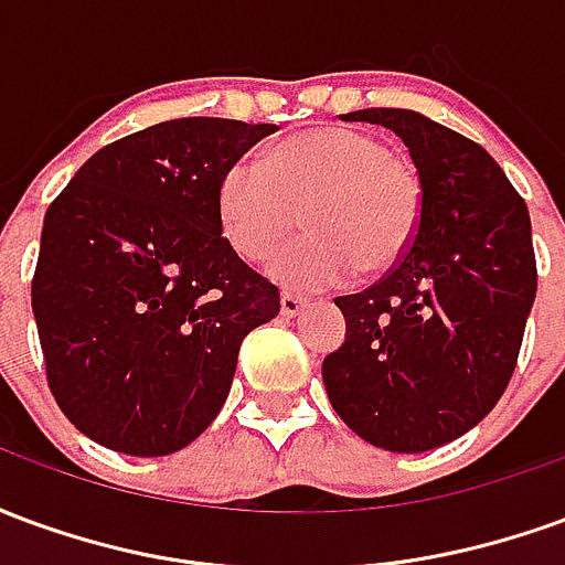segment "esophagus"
Here are the masks:
<instances>
[{"label": "esophagus", "instance_id": "34e87169", "mask_svg": "<svg viewBox=\"0 0 565 565\" xmlns=\"http://www.w3.org/2000/svg\"><path fill=\"white\" fill-rule=\"evenodd\" d=\"M306 308V299H299L294 294H281V318H296Z\"/></svg>", "mask_w": 565, "mask_h": 565}]
</instances>
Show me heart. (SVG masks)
<instances>
[{
  "label": "heart",
  "mask_w": 565,
  "mask_h": 565,
  "mask_svg": "<svg viewBox=\"0 0 565 565\" xmlns=\"http://www.w3.org/2000/svg\"><path fill=\"white\" fill-rule=\"evenodd\" d=\"M424 190L417 172L375 136L320 127L287 136L266 162L235 160L217 186V221L238 257L266 263L271 281L311 294L351 278L379 275L405 257L420 226Z\"/></svg>",
  "instance_id": "heart-1"
}]
</instances>
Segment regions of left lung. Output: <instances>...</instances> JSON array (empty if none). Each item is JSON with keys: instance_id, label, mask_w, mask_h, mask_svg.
<instances>
[{"instance_id": "8db88e82", "label": "left lung", "mask_w": 565, "mask_h": 565, "mask_svg": "<svg viewBox=\"0 0 565 565\" xmlns=\"http://www.w3.org/2000/svg\"><path fill=\"white\" fill-rule=\"evenodd\" d=\"M393 129L424 190L391 275L339 296L344 344L323 360L335 415L375 448L424 454L484 420L509 387L535 299L526 202L481 145L408 108L342 115Z\"/></svg>"}]
</instances>
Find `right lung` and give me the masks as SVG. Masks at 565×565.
<instances>
[{
	"instance_id": "right-lung-1",
	"label": "right lung",
	"mask_w": 565,
	"mask_h": 565,
	"mask_svg": "<svg viewBox=\"0 0 565 565\" xmlns=\"http://www.w3.org/2000/svg\"><path fill=\"white\" fill-rule=\"evenodd\" d=\"M275 129L166 120L96 150L51 202L32 315L56 405L93 441L166 457L221 415L242 339L281 299L223 238L217 186Z\"/></svg>"
}]
</instances>
